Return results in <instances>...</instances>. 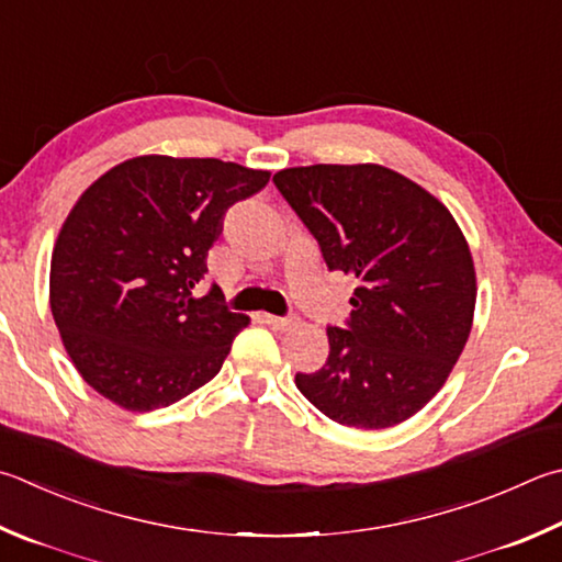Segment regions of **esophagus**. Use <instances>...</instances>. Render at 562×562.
Here are the masks:
<instances>
[{"label": "esophagus", "instance_id": "obj_1", "mask_svg": "<svg viewBox=\"0 0 562 562\" xmlns=\"http://www.w3.org/2000/svg\"><path fill=\"white\" fill-rule=\"evenodd\" d=\"M265 322H268L272 329H278V331H290V329H294V326L300 324V316H294V314H290V316H272V314H268V316H265Z\"/></svg>", "mask_w": 562, "mask_h": 562}]
</instances>
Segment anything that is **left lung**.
Instances as JSON below:
<instances>
[{
    "label": "left lung",
    "mask_w": 562,
    "mask_h": 562,
    "mask_svg": "<svg viewBox=\"0 0 562 562\" xmlns=\"http://www.w3.org/2000/svg\"><path fill=\"white\" fill-rule=\"evenodd\" d=\"M274 187L319 243L329 270L353 274L351 316L329 326V359L297 373L334 423L383 430L445 385L472 331L476 274L452 213L381 165L282 169Z\"/></svg>",
    "instance_id": "1"
}]
</instances>
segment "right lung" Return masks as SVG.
<instances>
[{
	"instance_id": "add662e5",
	"label": "right lung",
	"mask_w": 562,
	"mask_h": 562,
	"mask_svg": "<svg viewBox=\"0 0 562 562\" xmlns=\"http://www.w3.org/2000/svg\"><path fill=\"white\" fill-rule=\"evenodd\" d=\"M270 171L145 155L105 171L70 209L50 258V312L83 381L120 407H167L221 371L248 316L191 290L236 201Z\"/></svg>"
}]
</instances>
